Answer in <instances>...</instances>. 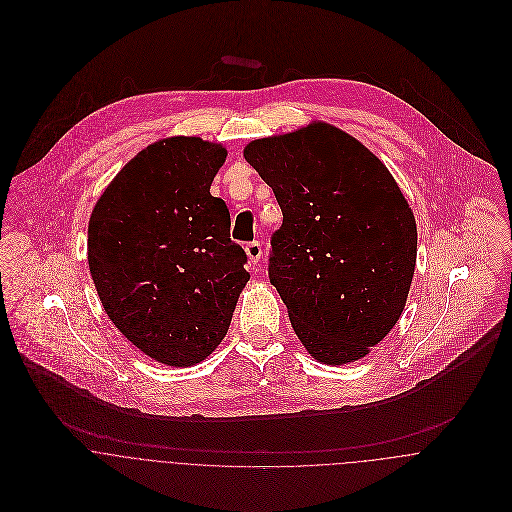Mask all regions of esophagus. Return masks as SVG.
<instances>
[{
	"label": "esophagus",
	"instance_id": "esophagus-1",
	"mask_svg": "<svg viewBox=\"0 0 512 512\" xmlns=\"http://www.w3.org/2000/svg\"><path fill=\"white\" fill-rule=\"evenodd\" d=\"M246 254H248V260H250L252 264H256V262L262 258V246H260V242H248V244H246Z\"/></svg>",
	"mask_w": 512,
	"mask_h": 512
}]
</instances>
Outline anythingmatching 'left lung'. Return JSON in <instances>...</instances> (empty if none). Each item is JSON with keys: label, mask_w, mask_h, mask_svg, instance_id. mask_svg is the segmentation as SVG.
<instances>
[{"label": "left lung", "mask_w": 512, "mask_h": 512, "mask_svg": "<svg viewBox=\"0 0 512 512\" xmlns=\"http://www.w3.org/2000/svg\"><path fill=\"white\" fill-rule=\"evenodd\" d=\"M244 157L284 215L268 276L295 335L319 363L363 359L400 319L414 278L418 230L400 187L359 140L323 122L254 140Z\"/></svg>", "instance_id": "obj_1"}]
</instances>
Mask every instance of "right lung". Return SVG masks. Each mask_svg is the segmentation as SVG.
I'll return each mask as SVG.
<instances>
[{
  "label": "right lung",
  "instance_id": "1",
  "mask_svg": "<svg viewBox=\"0 0 512 512\" xmlns=\"http://www.w3.org/2000/svg\"><path fill=\"white\" fill-rule=\"evenodd\" d=\"M224 159L201 138L159 140L122 167L90 215L88 268L104 311L163 365L205 361L250 280L226 203L211 195Z\"/></svg>",
  "mask_w": 512,
  "mask_h": 512
}]
</instances>
